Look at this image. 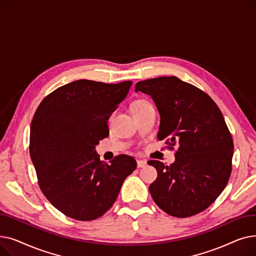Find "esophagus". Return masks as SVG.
<instances>
[{"label":"esophagus","mask_w":256,"mask_h":256,"mask_svg":"<svg viewBox=\"0 0 256 256\" xmlns=\"http://www.w3.org/2000/svg\"><path fill=\"white\" fill-rule=\"evenodd\" d=\"M147 165V162L145 160H137V166L138 168H143Z\"/></svg>","instance_id":"1"}]
</instances>
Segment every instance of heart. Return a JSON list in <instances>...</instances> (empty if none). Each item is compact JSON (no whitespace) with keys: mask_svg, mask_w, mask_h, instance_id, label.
Masks as SVG:
<instances>
[{"mask_svg":"<svg viewBox=\"0 0 256 256\" xmlns=\"http://www.w3.org/2000/svg\"><path fill=\"white\" fill-rule=\"evenodd\" d=\"M150 102L148 100H137L136 102H134V104H132V114H136V113H139L141 111H143L144 109H146V108L150 106Z\"/></svg>","mask_w":256,"mask_h":256,"instance_id":"1","label":"heart"}]
</instances>
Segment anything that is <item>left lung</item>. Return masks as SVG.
Instances as JSON below:
<instances>
[{"mask_svg":"<svg viewBox=\"0 0 256 256\" xmlns=\"http://www.w3.org/2000/svg\"><path fill=\"white\" fill-rule=\"evenodd\" d=\"M160 115L158 132L176 162L150 160L158 178L150 186L156 206L170 216L186 218L206 210L225 189L232 169L234 140L222 112L210 96L176 76L138 82Z\"/></svg>","mask_w":256,"mask_h":256,"instance_id":"1","label":"left lung"}]
</instances>
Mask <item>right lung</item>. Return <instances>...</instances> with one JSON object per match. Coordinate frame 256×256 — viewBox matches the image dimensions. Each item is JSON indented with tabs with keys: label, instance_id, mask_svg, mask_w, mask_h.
Segmentation results:
<instances>
[{
	"label": "right lung",
	"instance_id": "1",
	"mask_svg": "<svg viewBox=\"0 0 256 256\" xmlns=\"http://www.w3.org/2000/svg\"><path fill=\"white\" fill-rule=\"evenodd\" d=\"M130 80L106 84L78 80L39 104L30 130V156L40 190L65 216L91 221L110 210L137 162L128 154L104 163L96 152L109 136L106 121Z\"/></svg>",
	"mask_w": 256,
	"mask_h": 256
}]
</instances>
